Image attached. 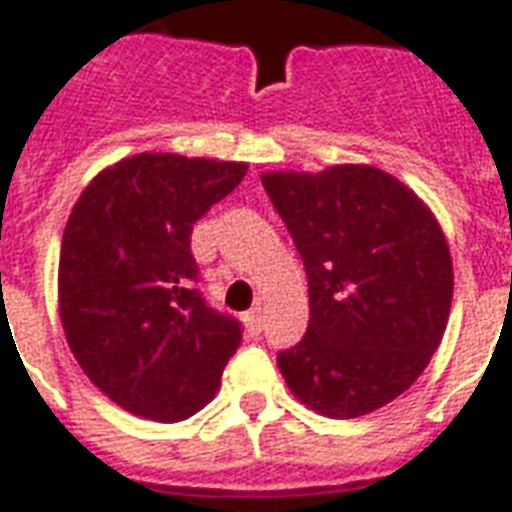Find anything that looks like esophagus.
<instances>
[{
	"mask_svg": "<svg viewBox=\"0 0 512 512\" xmlns=\"http://www.w3.org/2000/svg\"><path fill=\"white\" fill-rule=\"evenodd\" d=\"M245 327H248V333L259 335L261 327H264V316H261V308H251V311L245 313Z\"/></svg>",
	"mask_w": 512,
	"mask_h": 512,
	"instance_id": "esophagus-1",
	"label": "esophagus"
}]
</instances>
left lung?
I'll return each mask as SVG.
<instances>
[{"mask_svg":"<svg viewBox=\"0 0 512 512\" xmlns=\"http://www.w3.org/2000/svg\"><path fill=\"white\" fill-rule=\"evenodd\" d=\"M261 185L308 275V330L278 352L289 390L335 420L390 404L445 335L453 261L439 223L374 166L270 171Z\"/></svg>","mask_w":512,"mask_h":512,"instance_id":"8db88e82","label":"left lung"}]
</instances>
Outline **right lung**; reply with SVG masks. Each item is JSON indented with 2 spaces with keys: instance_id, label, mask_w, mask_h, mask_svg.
Returning a JSON list of instances; mask_svg holds the SVG:
<instances>
[{
  "instance_id": "right-lung-1",
  "label": "right lung",
  "mask_w": 512,
  "mask_h": 512,
  "mask_svg": "<svg viewBox=\"0 0 512 512\" xmlns=\"http://www.w3.org/2000/svg\"><path fill=\"white\" fill-rule=\"evenodd\" d=\"M245 171L229 160L141 152L100 171L67 218L59 253L67 346L125 412L177 423L220 387L242 327L201 297L190 234Z\"/></svg>"
}]
</instances>
